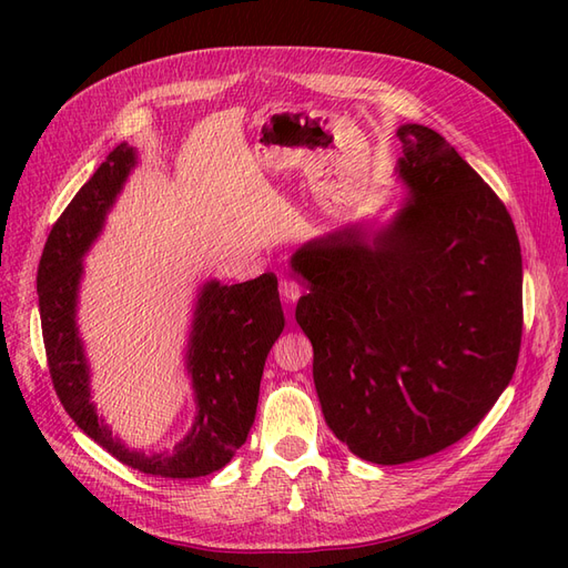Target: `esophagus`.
<instances>
[{
  "mask_svg": "<svg viewBox=\"0 0 568 568\" xmlns=\"http://www.w3.org/2000/svg\"><path fill=\"white\" fill-rule=\"evenodd\" d=\"M280 294H282L284 303H296L298 296H301V284H298L296 280L284 277V280L280 282Z\"/></svg>",
  "mask_w": 568,
  "mask_h": 568,
  "instance_id": "1",
  "label": "esophagus"
}]
</instances>
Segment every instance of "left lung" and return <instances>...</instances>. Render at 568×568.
Instances as JSON below:
<instances>
[{"instance_id":"1","label":"left lung","mask_w":568,"mask_h":568,"mask_svg":"<svg viewBox=\"0 0 568 568\" xmlns=\"http://www.w3.org/2000/svg\"><path fill=\"white\" fill-rule=\"evenodd\" d=\"M405 201L303 244L296 322L313 343L322 415L374 464L436 455L488 415L517 369L521 246L505 203L455 146L398 128Z\"/></svg>"}]
</instances>
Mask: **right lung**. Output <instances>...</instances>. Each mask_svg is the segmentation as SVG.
<instances>
[{
	"label": "right lung",
	"mask_w": 568,
	"mask_h": 568,
	"mask_svg": "<svg viewBox=\"0 0 568 568\" xmlns=\"http://www.w3.org/2000/svg\"><path fill=\"white\" fill-rule=\"evenodd\" d=\"M134 165L136 149L115 146L49 232L38 267L49 374L71 419L118 462L163 478L209 476L225 467L253 426L265 359L284 329L277 277L267 272L244 284L227 286L209 280L199 286L184 355L196 403L194 424L175 448L130 450L97 415L90 363L75 317L82 257L104 230Z\"/></svg>",
	"instance_id": "right-lung-1"
}]
</instances>
